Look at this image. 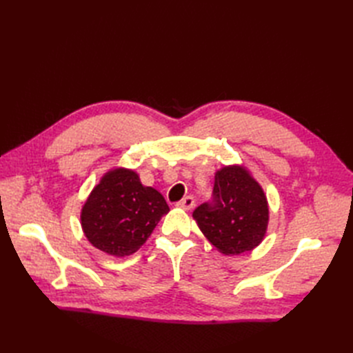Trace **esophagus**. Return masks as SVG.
Segmentation results:
<instances>
[{
	"label": "esophagus",
	"instance_id": "1",
	"mask_svg": "<svg viewBox=\"0 0 353 353\" xmlns=\"http://www.w3.org/2000/svg\"><path fill=\"white\" fill-rule=\"evenodd\" d=\"M194 205H196V201H194V197H191V196H187L185 199H183V200H179L178 203H176V208H179V209H184V210H191L194 208Z\"/></svg>",
	"mask_w": 353,
	"mask_h": 353
}]
</instances>
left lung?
I'll return each mask as SVG.
<instances>
[{"label":"left lung","mask_w":353,"mask_h":353,"mask_svg":"<svg viewBox=\"0 0 353 353\" xmlns=\"http://www.w3.org/2000/svg\"><path fill=\"white\" fill-rule=\"evenodd\" d=\"M200 231L223 254L253 250L263 240L270 210L262 187L243 166L215 174L212 200L193 212Z\"/></svg>","instance_id":"left-lung-1"}]
</instances>
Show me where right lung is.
<instances>
[{
    "mask_svg": "<svg viewBox=\"0 0 353 353\" xmlns=\"http://www.w3.org/2000/svg\"><path fill=\"white\" fill-rule=\"evenodd\" d=\"M169 212L163 196L144 187L137 172L117 168L94 187L81 212L85 237L112 256L135 253Z\"/></svg>",
    "mask_w": 353,
    "mask_h": 353,
    "instance_id": "obj_1",
    "label": "right lung"
}]
</instances>
